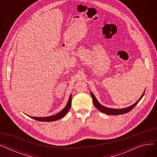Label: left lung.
Wrapping results in <instances>:
<instances>
[{
  "label": "left lung",
  "instance_id": "left-lung-1",
  "mask_svg": "<svg viewBox=\"0 0 157 157\" xmlns=\"http://www.w3.org/2000/svg\"><path fill=\"white\" fill-rule=\"evenodd\" d=\"M144 92H145V90H144V93L143 94V95H141V97H140L139 99L134 104L128 107V108H123V109H111V108H106V107L103 106L102 105H101L99 102H98V101L97 100V98H95V97L94 96V95L92 92H90V94H91L92 97L93 98L94 104V105L95 106V108L97 109H98L102 113H104L105 114H109V115H119V114H122L127 113L130 111L132 109L134 108V107L138 104V102L140 101H141V98H143V97L144 95Z\"/></svg>",
  "mask_w": 157,
  "mask_h": 157
}]
</instances>
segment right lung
I'll return each mask as SVG.
<instances>
[{
	"label": "right lung",
	"instance_id": "obj_1",
	"mask_svg": "<svg viewBox=\"0 0 157 157\" xmlns=\"http://www.w3.org/2000/svg\"><path fill=\"white\" fill-rule=\"evenodd\" d=\"M71 101H72V96L71 94L67 104L65 108L60 113H59L53 115V116L48 117H30L40 121H53L60 120V118L63 117L70 109L71 106Z\"/></svg>",
	"mask_w": 157,
	"mask_h": 157
}]
</instances>
